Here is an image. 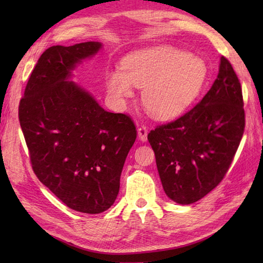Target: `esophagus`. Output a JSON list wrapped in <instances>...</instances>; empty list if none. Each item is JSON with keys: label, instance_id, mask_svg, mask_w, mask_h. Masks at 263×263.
Listing matches in <instances>:
<instances>
[{"label": "esophagus", "instance_id": "1", "mask_svg": "<svg viewBox=\"0 0 263 263\" xmlns=\"http://www.w3.org/2000/svg\"><path fill=\"white\" fill-rule=\"evenodd\" d=\"M138 137L140 139V141L144 142L147 141V137H148V130L146 126H139L138 127Z\"/></svg>", "mask_w": 263, "mask_h": 263}]
</instances>
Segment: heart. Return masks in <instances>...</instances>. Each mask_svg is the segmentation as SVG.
Returning <instances> with one entry per match:
<instances>
[{
	"instance_id": "b5f03b06",
	"label": "heart",
	"mask_w": 263,
	"mask_h": 263,
	"mask_svg": "<svg viewBox=\"0 0 263 263\" xmlns=\"http://www.w3.org/2000/svg\"><path fill=\"white\" fill-rule=\"evenodd\" d=\"M208 69L204 61L170 46L128 55L123 68L106 74V87L116 103H124L143 88L142 104L155 119H175L185 111L202 89Z\"/></svg>"
}]
</instances>
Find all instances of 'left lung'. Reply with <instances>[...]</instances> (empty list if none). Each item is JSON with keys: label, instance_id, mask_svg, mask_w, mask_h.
Instances as JSON below:
<instances>
[{"label": "left lung", "instance_id": "1", "mask_svg": "<svg viewBox=\"0 0 263 263\" xmlns=\"http://www.w3.org/2000/svg\"><path fill=\"white\" fill-rule=\"evenodd\" d=\"M242 88L232 64L220 58L219 72L201 102L168 124L150 131L161 184L176 203L191 204L224 178L245 127Z\"/></svg>", "mask_w": 263, "mask_h": 263}]
</instances>
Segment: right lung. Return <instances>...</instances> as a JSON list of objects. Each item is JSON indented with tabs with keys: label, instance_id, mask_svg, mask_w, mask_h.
Wrapping results in <instances>:
<instances>
[{
	"label": "right lung",
	"instance_id": "add662e5",
	"mask_svg": "<svg viewBox=\"0 0 263 263\" xmlns=\"http://www.w3.org/2000/svg\"><path fill=\"white\" fill-rule=\"evenodd\" d=\"M103 47L99 42L52 46L39 58L19 105V121L38 180L69 208L100 214L120 191L137 130L70 81L72 71Z\"/></svg>",
	"mask_w": 263,
	"mask_h": 263
}]
</instances>
